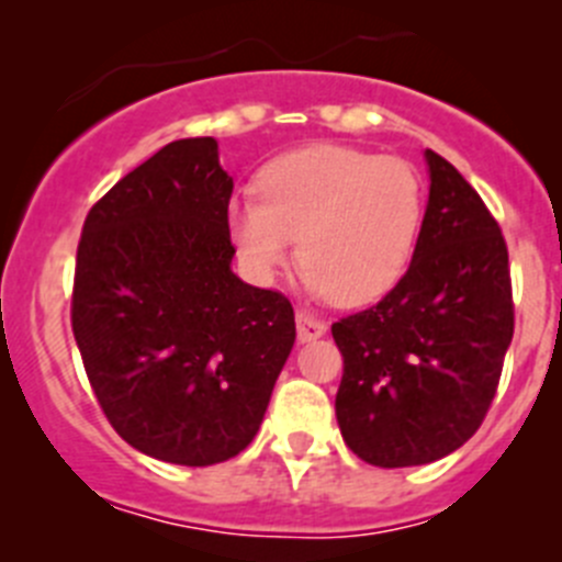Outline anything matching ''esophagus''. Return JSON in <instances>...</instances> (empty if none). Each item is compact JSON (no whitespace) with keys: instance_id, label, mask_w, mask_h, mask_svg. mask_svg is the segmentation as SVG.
<instances>
[{"instance_id":"1","label":"esophagus","mask_w":562,"mask_h":562,"mask_svg":"<svg viewBox=\"0 0 562 562\" xmlns=\"http://www.w3.org/2000/svg\"><path fill=\"white\" fill-rule=\"evenodd\" d=\"M295 321H297V339H301V342H312V339H317L326 334V323L317 321L315 315L297 312Z\"/></svg>"}]
</instances>
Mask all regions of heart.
Returning <instances> with one entry per match:
<instances>
[{"label":"heart","instance_id":"1","mask_svg":"<svg viewBox=\"0 0 562 562\" xmlns=\"http://www.w3.org/2000/svg\"><path fill=\"white\" fill-rule=\"evenodd\" d=\"M418 228L420 183L409 164L337 144L276 158L259 175V200L228 203V234L247 276L270 284L301 254L308 292L342 306L393 290Z\"/></svg>","mask_w":562,"mask_h":562}]
</instances>
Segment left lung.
I'll list each match as a JSON object with an SVG mask.
<instances>
[{"label": "left lung", "instance_id": "obj_1", "mask_svg": "<svg viewBox=\"0 0 562 562\" xmlns=\"http://www.w3.org/2000/svg\"><path fill=\"white\" fill-rule=\"evenodd\" d=\"M429 203L409 270L375 306L334 323L337 424L359 460L426 465L485 420L513 339L502 228L473 187L426 150Z\"/></svg>", "mask_w": 562, "mask_h": 562}]
</instances>
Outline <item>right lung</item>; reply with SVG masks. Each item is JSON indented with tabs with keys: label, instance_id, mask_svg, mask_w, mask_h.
<instances>
[{
	"label": "right lung",
	"instance_id": "right-lung-1",
	"mask_svg": "<svg viewBox=\"0 0 562 562\" xmlns=\"http://www.w3.org/2000/svg\"><path fill=\"white\" fill-rule=\"evenodd\" d=\"M231 192L217 142L180 138L89 211L77 245L71 331L97 401L175 465L245 451L295 345L292 303L231 270Z\"/></svg>",
	"mask_w": 562,
	"mask_h": 562
}]
</instances>
